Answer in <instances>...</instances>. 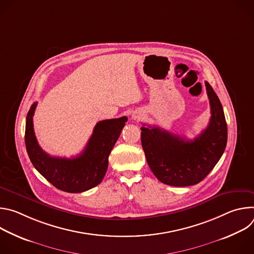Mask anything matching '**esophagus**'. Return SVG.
<instances>
[{
    "label": "esophagus",
    "mask_w": 254,
    "mask_h": 254,
    "mask_svg": "<svg viewBox=\"0 0 254 254\" xmlns=\"http://www.w3.org/2000/svg\"><path fill=\"white\" fill-rule=\"evenodd\" d=\"M131 118H132L134 121H138V120H140V119L142 118V115H141L140 113H134Z\"/></svg>",
    "instance_id": "34e87169"
}]
</instances>
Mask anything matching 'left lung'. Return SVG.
I'll use <instances>...</instances> for the list:
<instances>
[{
	"mask_svg": "<svg viewBox=\"0 0 254 254\" xmlns=\"http://www.w3.org/2000/svg\"><path fill=\"white\" fill-rule=\"evenodd\" d=\"M210 102L208 127L193 140L159 127H140L141 146L148 165L162 183L175 187L198 184L213 170L224 153L227 125L222 104L205 81Z\"/></svg>",
	"mask_w": 254,
	"mask_h": 254,
	"instance_id": "8db88e82",
	"label": "left lung"
}]
</instances>
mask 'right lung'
I'll list each match as a JSON object with an SVG mask.
<instances>
[{
    "label": "right lung",
    "instance_id": "right-lung-1",
    "mask_svg": "<svg viewBox=\"0 0 254 254\" xmlns=\"http://www.w3.org/2000/svg\"><path fill=\"white\" fill-rule=\"evenodd\" d=\"M34 102L26 119L25 143L28 156L35 167L57 189L68 193H81L101 183L110 156L125 125L127 117L98 122L85 149L77 157H52L39 146L33 127Z\"/></svg>",
    "mask_w": 254,
    "mask_h": 254
}]
</instances>
